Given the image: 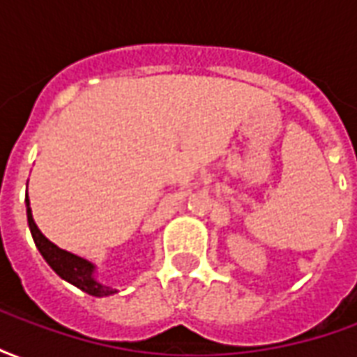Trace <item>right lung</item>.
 Returning a JSON list of instances; mask_svg holds the SVG:
<instances>
[{"instance_id": "add662e5", "label": "right lung", "mask_w": 357, "mask_h": 357, "mask_svg": "<svg viewBox=\"0 0 357 357\" xmlns=\"http://www.w3.org/2000/svg\"><path fill=\"white\" fill-rule=\"evenodd\" d=\"M26 216L28 225H30V233H32V237H34L36 247L40 250V255L43 256V260L50 264L51 269H53L59 277H63L65 281L73 283L74 287H78L80 291L88 292L91 296H109V294H114V292H116V289H110L107 284H101L99 281H95L93 264L88 262V260H84L80 256L66 252V250L59 248L57 245H53L51 241H47L43 237L42 231L38 229V225L34 224L28 195Z\"/></svg>"}]
</instances>
